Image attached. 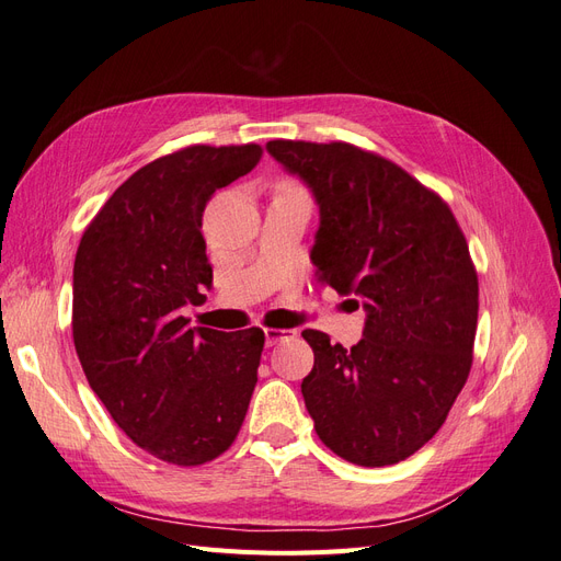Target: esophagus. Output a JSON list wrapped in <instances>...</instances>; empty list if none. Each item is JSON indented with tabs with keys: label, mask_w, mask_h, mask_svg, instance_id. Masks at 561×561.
<instances>
[{
	"label": "esophagus",
	"mask_w": 561,
	"mask_h": 561,
	"mask_svg": "<svg viewBox=\"0 0 561 561\" xmlns=\"http://www.w3.org/2000/svg\"><path fill=\"white\" fill-rule=\"evenodd\" d=\"M297 336V330H276V328H266L264 330V339L268 346H274L278 342H283V339H293Z\"/></svg>",
	"instance_id": "1"
}]
</instances>
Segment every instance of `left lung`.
Returning a JSON list of instances; mask_svg holds the SVG:
<instances>
[{"mask_svg":"<svg viewBox=\"0 0 561 561\" xmlns=\"http://www.w3.org/2000/svg\"><path fill=\"white\" fill-rule=\"evenodd\" d=\"M266 151L318 203V278L367 313L351 351L301 332L316 433L355 466L404 461L443 426L472 365L480 290L466 236L443 198L371 151L301 140Z\"/></svg>","mask_w":561,"mask_h":561,"instance_id":"obj_1","label":"left lung"}]
</instances>
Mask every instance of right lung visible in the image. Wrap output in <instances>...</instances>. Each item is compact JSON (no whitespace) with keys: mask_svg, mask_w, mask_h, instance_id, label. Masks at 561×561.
I'll list each match as a JSON object with an SVG mask.
<instances>
[{"mask_svg":"<svg viewBox=\"0 0 561 561\" xmlns=\"http://www.w3.org/2000/svg\"><path fill=\"white\" fill-rule=\"evenodd\" d=\"M260 159V145L173 151L133 173L81 236L72 334L83 375L116 426L165 463L227 451L257 383L260 328H190L182 309L213 283L206 203Z\"/></svg>","mask_w":561,"mask_h":561,"instance_id":"obj_1","label":"right lung"}]
</instances>
